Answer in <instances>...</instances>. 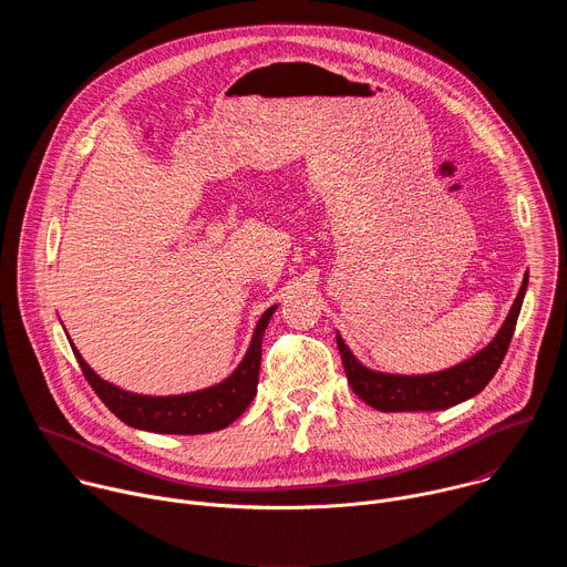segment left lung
<instances>
[{"label": "left lung", "mask_w": 567, "mask_h": 567, "mask_svg": "<svg viewBox=\"0 0 567 567\" xmlns=\"http://www.w3.org/2000/svg\"><path fill=\"white\" fill-rule=\"evenodd\" d=\"M527 289V276L520 285V291L509 309L507 320L503 322L496 339L480 350L468 361L449 368L435 374L420 377H401V374H381L361 365L354 354L348 350L341 337H337L339 352L343 359V368L348 374V383L352 390L368 403V406L381 413H401V411H444L455 406L460 401L471 399L484 385H487L498 372L520 313V305Z\"/></svg>", "instance_id": "obj_1"}]
</instances>
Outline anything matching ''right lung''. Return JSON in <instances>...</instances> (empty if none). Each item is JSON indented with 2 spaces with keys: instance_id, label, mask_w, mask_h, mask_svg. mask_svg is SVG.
I'll return each mask as SVG.
<instances>
[{
  "instance_id": "add662e5",
  "label": "right lung",
  "mask_w": 567,
  "mask_h": 567,
  "mask_svg": "<svg viewBox=\"0 0 567 567\" xmlns=\"http://www.w3.org/2000/svg\"><path fill=\"white\" fill-rule=\"evenodd\" d=\"M276 307L267 309L258 320V328L251 341V348L237 365V370L219 385L179 394V396H143L125 392L107 381H103L71 346L80 370H83L87 383L101 396L105 406L127 426L152 431V433H171V435H199L221 431L233 424L241 413L247 411L258 392L260 357H262V334L269 326V318Z\"/></svg>"
}]
</instances>
